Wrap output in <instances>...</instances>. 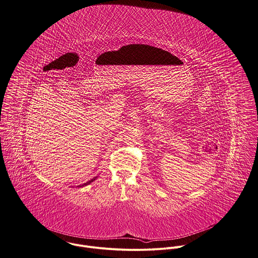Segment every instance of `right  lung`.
Returning <instances> with one entry per match:
<instances>
[{"label":"right lung","mask_w":258,"mask_h":258,"mask_svg":"<svg viewBox=\"0 0 258 258\" xmlns=\"http://www.w3.org/2000/svg\"><path fill=\"white\" fill-rule=\"evenodd\" d=\"M96 178H97V177H95V178H92V179H91V180H89V181H88V182H86V183H84V184H83V185H80V186H85V185H88V184H90V183H91V182H93V181H94V180H95V179H96Z\"/></svg>","instance_id":"1"}]
</instances>
